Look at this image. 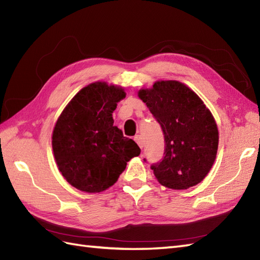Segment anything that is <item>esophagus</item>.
Returning a JSON list of instances; mask_svg holds the SVG:
<instances>
[{
  "mask_svg": "<svg viewBox=\"0 0 260 260\" xmlns=\"http://www.w3.org/2000/svg\"><path fill=\"white\" fill-rule=\"evenodd\" d=\"M134 139H135V142L138 144L139 147H141V148L144 147V141H143V137L141 135H136L134 137Z\"/></svg>",
  "mask_w": 260,
  "mask_h": 260,
  "instance_id": "34e87169",
  "label": "esophagus"
}]
</instances>
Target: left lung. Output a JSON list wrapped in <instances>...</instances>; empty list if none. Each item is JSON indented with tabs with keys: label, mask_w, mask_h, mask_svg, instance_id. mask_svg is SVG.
<instances>
[{
	"label": "left lung",
	"mask_w": 260,
	"mask_h": 260,
	"mask_svg": "<svg viewBox=\"0 0 260 260\" xmlns=\"http://www.w3.org/2000/svg\"><path fill=\"white\" fill-rule=\"evenodd\" d=\"M160 124L166 142L162 161L151 166L158 182L184 190L201 182L215 161L218 129L197 93L177 80H158L138 91Z\"/></svg>",
	"instance_id": "obj_1"
}]
</instances>
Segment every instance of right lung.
Masks as SVG:
<instances>
[{"instance_id": "right-lung-1", "label": "right lung", "mask_w": 260, "mask_h": 260, "mask_svg": "<svg viewBox=\"0 0 260 260\" xmlns=\"http://www.w3.org/2000/svg\"><path fill=\"white\" fill-rule=\"evenodd\" d=\"M121 85L105 81L80 90L59 115L51 136L58 170L76 189L99 193L114 184L127 161L141 154L114 126L113 111L125 99Z\"/></svg>"}]
</instances>
